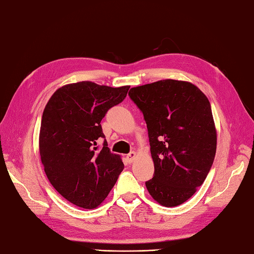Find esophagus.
<instances>
[{
  "label": "esophagus",
  "mask_w": 254,
  "mask_h": 254,
  "mask_svg": "<svg viewBox=\"0 0 254 254\" xmlns=\"http://www.w3.org/2000/svg\"><path fill=\"white\" fill-rule=\"evenodd\" d=\"M136 157H137V153L134 152V151H131V152H129L128 154H127V160H128V162H133V160L136 159Z\"/></svg>",
  "instance_id": "obj_1"
}]
</instances>
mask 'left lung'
<instances>
[{"label": "left lung", "mask_w": 254, "mask_h": 254, "mask_svg": "<svg viewBox=\"0 0 254 254\" xmlns=\"http://www.w3.org/2000/svg\"><path fill=\"white\" fill-rule=\"evenodd\" d=\"M143 114L154 174L149 194L165 207L183 204L204 183L213 165L217 133L208 98L185 81L161 80L130 89Z\"/></svg>", "instance_id": "1"}]
</instances>
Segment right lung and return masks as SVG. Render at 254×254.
Returning a JSON list of instances; mask_svg holds the SVG:
<instances>
[{"label":"right lung","instance_id":"right-lung-1","mask_svg":"<svg viewBox=\"0 0 254 254\" xmlns=\"http://www.w3.org/2000/svg\"><path fill=\"white\" fill-rule=\"evenodd\" d=\"M130 86L111 87L82 81L57 90L41 118L39 152L49 182L75 206L95 208L103 203L124 170L111 152L101 121L120 104Z\"/></svg>","mask_w":254,"mask_h":254}]
</instances>
